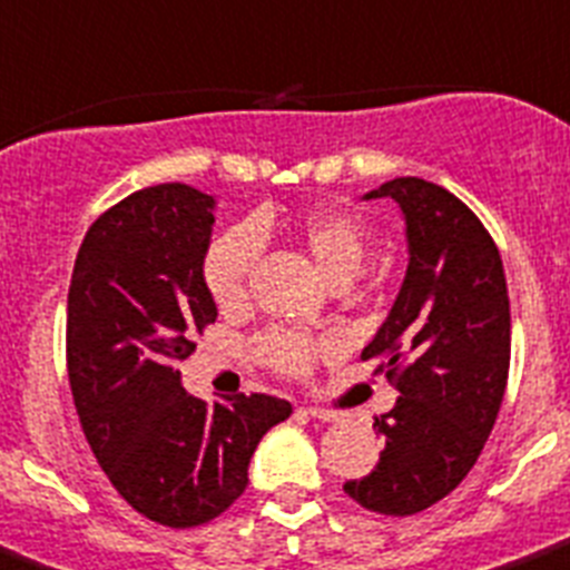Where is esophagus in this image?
I'll return each instance as SVG.
<instances>
[{
    "instance_id": "1",
    "label": "esophagus",
    "mask_w": 570,
    "mask_h": 570,
    "mask_svg": "<svg viewBox=\"0 0 570 570\" xmlns=\"http://www.w3.org/2000/svg\"><path fill=\"white\" fill-rule=\"evenodd\" d=\"M298 411L304 414V417L322 420V423H333V420H336V411H330V409H313V405H309V409H298Z\"/></svg>"
}]
</instances>
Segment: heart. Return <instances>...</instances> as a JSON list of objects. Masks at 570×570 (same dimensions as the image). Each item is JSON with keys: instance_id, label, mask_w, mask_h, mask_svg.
<instances>
[{"instance_id": "obj_1", "label": "heart", "mask_w": 570, "mask_h": 570, "mask_svg": "<svg viewBox=\"0 0 570 570\" xmlns=\"http://www.w3.org/2000/svg\"><path fill=\"white\" fill-rule=\"evenodd\" d=\"M272 232L269 217H255L252 226H234L223 232L208 246L203 257V284L219 309L240 307L248 293V275L261 252V240ZM284 232L307 252L315 269L330 284H347L365 263L367 232L362 219L342 208H313L298 214L284 226ZM336 344L330 338H309L289 330H269L257 342V356L263 365L284 376H307L322 356Z\"/></svg>"}]
</instances>
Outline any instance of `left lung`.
<instances>
[{"label": "left lung", "instance_id": "1", "mask_svg": "<svg viewBox=\"0 0 570 570\" xmlns=\"http://www.w3.org/2000/svg\"><path fill=\"white\" fill-rule=\"evenodd\" d=\"M400 205L409 269L389 318L362 358L400 391L374 417L380 463L344 492L382 515L438 504L475 466L499 417L510 371V298L484 223L446 188L400 176L365 199Z\"/></svg>", "mask_w": 570, "mask_h": 570}]
</instances>
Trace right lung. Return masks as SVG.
Listing matches in <instances>:
<instances>
[{"mask_svg": "<svg viewBox=\"0 0 570 570\" xmlns=\"http://www.w3.org/2000/svg\"><path fill=\"white\" fill-rule=\"evenodd\" d=\"M214 196L167 181L95 219L69 286L66 362L83 434L121 499L165 528L226 513L248 461L293 405L237 394L208 405L181 389V358L217 322L203 284Z\"/></svg>", "mask_w": 570, "mask_h": 570, "instance_id": "obj_1", "label": "right lung"}]
</instances>
